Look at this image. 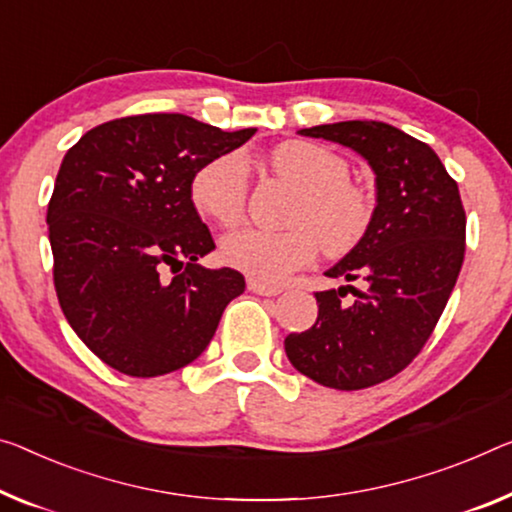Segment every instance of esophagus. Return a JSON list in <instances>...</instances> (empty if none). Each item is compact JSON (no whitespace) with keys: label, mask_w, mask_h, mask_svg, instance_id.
<instances>
[{"label":"esophagus","mask_w":512,"mask_h":512,"mask_svg":"<svg viewBox=\"0 0 512 512\" xmlns=\"http://www.w3.org/2000/svg\"><path fill=\"white\" fill-rule=\"evenodd\" d=\"M247 288L251 290V293L256 295H265V297H274L281 293V286H270V283H263V281H256V279H249L247 281Z\"/></svg>","instance_id":"1"}]
</instances>
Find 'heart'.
Here are the masks:
<instances>
[{
    "instance_id": "1",
    "label": "heart",
    "mask_w": 512,
    "mask_h": 512,
    "mask_svg": "<svg viewBox=\"0 0 512 512\" xmlns=\"http://www.w3.org/2000/svg\"><path fill=\"white\" fill-rule=\"evenodd\" d=\"M274 171L290 180L300 199L288 222L290 231L242 229L226 235L222 261L247 277L279 283L316 258L318 245L329 256H345L371 229L373 201L350 180L341 155L309 141H286L270 155ZM194 208L212 222L235 226L245 215L249 167L242 153H226L203 164L190 185Z\"/></svg>"
}]
</instances>
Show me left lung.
<instances>
[{"mask_svg":"<svg viewBox=\"0 0 512 512\" xmlns=\"http://www.w3.org/2000/svg\"><path fill=\"white\" fill-rule=\"evenodd\" d=\"M300 135L364 155L377 206L364 240L327 272L361 288L316 293V325L288 334L286 355L322 387L368 389L405 371L435 332L465 261L467 215L437 153L389 123L343 121ZM348 289L356 300L345 305Z\"/></svg>","mask_w":512,"mask_h":512,"instance_id":"8db88e82","label":"left lung"}]
</instances>
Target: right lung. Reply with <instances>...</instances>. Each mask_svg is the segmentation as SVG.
I'll list each match as a JSON object with an SVG mask.
<instances>
[{
    "label": "right lung",
    "mask_w": 512,
    "mask_h": 512,
    "mask_svg": "<svg viewBox=\"0 0 512 512\" xmlns=\"http://www.w3.org/2000/svg\"><path fill=\"white\" fill-rule=\"evenodd\" d=\"M254 132L137 114L68 148L47 203L54 290L75 334L114 371L157 377L187 366L245 290L238 270L196 265L215 240L190 185Z\"/></svg>",
    "instance_id": "1"
}]
</instances>
